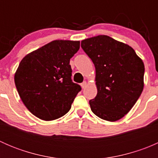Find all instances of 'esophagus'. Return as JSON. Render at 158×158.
<instances>
[{
  "label": "esophagus",
  "mask_w": 158,
  "mask_h": 158,
  "mask_svg": "<svg viewBox=\"0 0 158 158\" xmlns=\"http://www.w3.org/2000/svg\"><path fill=\"white\" fill-rule=\"evenodd\" d=\"M86 85H87V83H86V82H82V83H81V86H82V89H85V86H86Z\"/></svg>",
  "instance_id": "esophagus-1"
}]
</instances>
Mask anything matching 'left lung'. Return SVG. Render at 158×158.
Segmentation results:
<instances>
[{"label": "left lung", "mask_w": 158, "mask_h": 158, "mask_svg": "<svg viewBox=\"0 0 158 158\" xmlns=\"http://www.w3.org/2000/svg\"><path fill=\"white\" fill-rule=\"evenodd\" d=\"M81 47L95 67L97 95L92 112L109 122L123 118L144 89V65L133 48L106 35L83 40Z\"/></svg>", "instance_id": "8db88e82"}]
</instances>
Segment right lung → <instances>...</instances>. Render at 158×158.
<instances>
[{
  "label": "right lung",
  "instance_id": "add662e5",
  "mask_svg": "<svg viewBox=\"0 0 158 158\" xmlns=\"http://www.w3.org/2000/svg\"><path fill=\"white\" fill-rule=\"evenodd\" d=\"M79 41L53 40L25 56L14 75L19 95L36 117L52 121L71 109L81 86L72 81L70 59Z\"/></svg>",
  "mask_w": 158,
  "mask_h": 158
}]
</instances>
